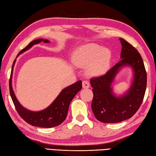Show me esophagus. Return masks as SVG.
<instances>
[{
  "label": "esophagus",
  "instance_id": "esophagus-1",
  "mask_svg": "<svg viewBox=\"0 0 156 156\" xmlns=\"http://www.w3.org/2000/svg\"><path fill=\"white\" fill-rule=\"evenodd\" d=\"M82 86L83 88H88L90 87V83L88 81H83L82 83Z\"/></svg>",
  "mask_w": 156,
  "mask_h": 156
}]
</instances>
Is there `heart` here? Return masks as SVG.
Here are the masks:
<instances>
[{
	"mask_svg": "<svg viewBox=\"0 0 156 156\" xmlns=\"http://www.w3.org/2000/svg\"><path fill=\"white\" fill-rule=\"evenodd\" d=\"M111 61L110 51L97 44L90 43L76 50L73 62L80 68H86L91 76H99L107 72Z\"/></svg>",
	"mask_w": 156,
	"mask_h": 156,
	"instance_id": "b5f03b06",
	"label": "heart"
}]
</instances>
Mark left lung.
Wrapping results in <instances>:
<instances>
[{
  "label": "left lung",
  "mask_w": 156,
  "mask_h": 156,
  "mask_svg": "<svg viewBox=\"0 0 156 156\" xmlns=\"http://www.w3.org/2000/svg\"><path fill=\"white\" fill-rule=\"evenodd\" d=\"M119 40L122 45L121 60L105 75L90 80L92 112L97 120L105 123L120 122L134 115L143 103L147 88V73L140 54L126 40ZM126 65L134 71L132 85L124 95L117 97L111 83L118 71Z\"/></svg>",
  "instance_id": "8db88e82"
}]
</instances>
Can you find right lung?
Returning a JSON list of instances; mask_svg holds the SVG:
<instances>
[{
    "label": "right lung",
    "mask_w": 156,
    "mask_h": 156,
    "mask_svg": "<svg viewBox=\"0 0 156 156\" xmlns=\"http://www.w3.org/2000/svg\"><path fill=\"white\" fill-rule=\"evenodd\" d=\"M41 42L49 43L48 40H44L42 38L35 40L30 42L23 50H21L20 53L18 54L17 57L19 55L24 53V51L31 48L34 44H37ZM16 61V59L13 61L12 72H11L9 79V92L13 104H14L19 115L27 123L35 127L51 128L56 127L62 123L67 116L68 108H69L71 101L82 88V81L80 80L63 89L56 99L54 100V101L47 108L39 112L30 111L20 105L13 90L12 85V74Z\"/></svg>",
    "instance_id": "obj_1"
}]
</instances>
